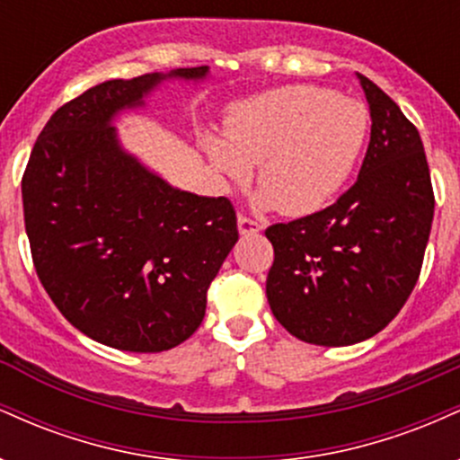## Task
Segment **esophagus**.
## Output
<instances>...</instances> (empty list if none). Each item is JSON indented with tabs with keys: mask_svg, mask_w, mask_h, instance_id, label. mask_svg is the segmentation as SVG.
Returning <instances> with one entry per match:
<instances>
[{
	"mask_svg": "<svg viewBox=\"0 0 460 460\" xmlns=\"http://www.w3.org/2000/svg\"><path fill=\"white\" fill-rule=\"evenodd\" d=\"M237 231H240V235H255L261 231V225L248 216H237Z\"/></svg>",
	"mask_w": 460,
	"mask_h": 460,
	"instance_id": "obj_1",
	"label": "esophagus"
}]
</instances>
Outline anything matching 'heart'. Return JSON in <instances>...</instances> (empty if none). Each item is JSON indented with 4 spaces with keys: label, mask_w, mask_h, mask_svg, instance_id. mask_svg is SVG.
<instances>
[{
    "label": "heart",
    "mask_w": 460,
    "mask_h": 460,
    "mask_svg": "<svg viewBox=\"0 0 460 460\" xmlns=\"http://www.w3.org/2000/svg\"><path fill=\"white\" fill-rule=\"evenodd\" d=\"M223 131L225 138H203L216 171L244 181L257 164V205L298 218L346 186L366 146L369 114L357 99L296 84L235 102Z\"/></svg>",
    "instance_id": "1"
}]
</instances>
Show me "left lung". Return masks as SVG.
I'll list each match as a JSON object with an SVG mask.
<instances>
[{
  "label": "left lung",
  "mask_w": 460,
  "mask_h": 460,
  "mask_svg": "<svg viewBox=\"0 0 460 460\" xmlns=\"http://www.w3.org/2000/svg\"><path fill=\"white\" fill-rule=\"evenodd\" d=\"M369 105L367 153L348 192L322 212L272 225L266 296L300 341L350 346L383 331L420 277L435 197L420 131L361 73Z\"/></svg>",
  "instance_id": "8db88e82"
}]
</instances>
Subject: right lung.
Returning a JSON list of instances; mask_svg holds the SVG:
<instances>
[{"label":"right lung","instance_id":"obj_1","mask_svg":"<svg viewBox=\"0 0 460 460\" xmlns=\"http://www.w3.org/2000/svg\"><path fill=\"white\" fill-rule=\"evenodd\" d=\"M208 77L209 66H192L97 84L56 110L31 151L21 194L36 274L99 344L162 352L186 341L235 246L229 200L171 186L114 128L164 82Z\"/></svg>","mask_w":460,"mask_h":460}]
</instances>
